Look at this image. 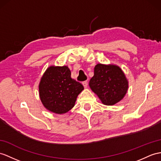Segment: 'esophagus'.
I'll use <instances>...</instances> for the list:
<instances>
[{
  "instance_id": "obj_1",
  "label": "esophagus",
  "mask_w": 161,
  "mask_h": 161,
  "mask_svg": "<svg viewBox=\"0 0 161 161\" xmlns=\"http://www.w3.org/2000/svg\"><path fill=\"white\" fill-rule=\"evenodd\" d=\"M83 85L85 88H87V85H88V82L87 80L83 82Z\"/></svg>"
}]
</instances>
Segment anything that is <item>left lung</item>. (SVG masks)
<instances>
[{
  "instance_id": "left-lung-1",
  "label": "left lung",
  "mask_w": 161,
  "mask_h": 161,
  "mask_svg": "<svg viewBox=\"0 0 161 161\" xmlns=\"http://www.w3.org/2000/svg\"><path fill=\"white\" fill-rule=\"evenodd\" d=\"M89 87L105 105H113L123 98L128 83L124 72L115 65L97 64Z\"/></svg>"
}]
</instances>
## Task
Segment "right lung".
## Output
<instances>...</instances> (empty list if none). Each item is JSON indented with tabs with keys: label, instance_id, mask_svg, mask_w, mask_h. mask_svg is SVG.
Segmentation results:
<instances>
[{
	"label": "right lung",
	"instance_id": "1",
	"mask_svg": "<svg viewBox=\"0 0 161 161\" xmlns=\"http://www.w3.org/2000/svg\"><path fill=\"white\" fill-rule=\"evenodd\" d=\"M84 87L71 78L67 66H51L41 78L39 91L42 104L51 112L62 114L69 111Z\"/></svg>",
	"mask_w": 161,
	"mask_h": 161
}]
</instances>
